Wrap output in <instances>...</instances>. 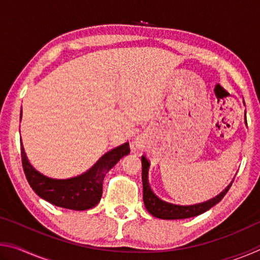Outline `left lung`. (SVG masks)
Masks as SVG:
<instances>
[{
	"label": "left lung",
	"mask_w": 260,
	"mask_h": 260,
	"mask_svg": "<svg viewBox=\"0 0 260 260\" xmlns=\"http://www.w3.org/2000/svg\"><path fill=\"white\" fill-rule=\"evenodd\" d=\"M141 161H142V183H143V202L146 205V209L148 212L152 214L153 217L159 219H167V220H175V219H187L191 217H196L202 213L206 212L212 206L218 204L220 201L223 199L227 191L230 190L232 183L228 186L225 190L220 192L218 196L214 199L206 201L204 203L193 204V205H180V204H173L170 202H166L161 200L157 193L152 190L150 184L148 181V170H149V162L148 158L146 156L141 157Z\"/></svg>",
	"instance_id": "8db88e82"
}]
</instances>
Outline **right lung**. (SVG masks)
Returning a JSON list of instances; mask_svg holds the SVG:
<instances>
[{"mask_svg": "<svg viewBox=\"0 0 260 260\" xmlns=\"http://www.w3.org/2000/svg\"><path fill=\"white\" fill-rule=\"evenodd\" d=\"M129 151V144L124 143L101 157L86 173L71 179H54L39 172L30 164L23 144L20 143L21 164L26 179L33 190L51 204L77 211L88 210L98 205L102 197L105 174L120 160V158L128 155Z\"/></svg>", "mask_w": 260, "mask_h": 260, "instance_id": "1", "label": "right lung"}]
</instances>
